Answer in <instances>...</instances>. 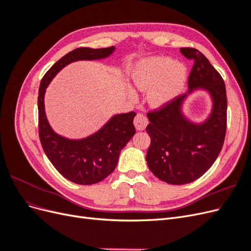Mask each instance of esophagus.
<instances>
[{
    "mask_svg": "<svg viewBox=\"0 0 251 251\" xmlns=\"http://www.w3.org/2000/svg\"><path fill=\"white\" fill-rule=\"evenodd\" d=\"M134 126L138 131L144 130L146 126H148L147 116H144L143 114H140V113L137 114V115H136V117H135V119H134Z\"/></svg>",
    "mask_w": 251,
    "mask_h": 251,
    "instance_id": "34e87169",
    "label": "esophagus"
}]
</instances>
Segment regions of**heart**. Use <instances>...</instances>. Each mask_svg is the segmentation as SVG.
<instances>
[{"instance_id": "1", "label": "heart", "mask_w": 251, "mask_h": 251, "mask_svg": "<svg viewBox=\"0 0 251 251\" xmlns=\"http://www.w3.org/2000/svg\"><path fill=\"white\" fill-rule=\"evenodd\" d=\"M135 88L148 92V101L154 108H160L174 100L183 90L187 69L169 56H156L140 63L133 73ZM130 96L136 93L130 90Z\"/></svg>"}]
</instances>
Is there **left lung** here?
Wrapping results in <instances>:
<instances>
[{
    "label": "left lung",
    "mask_w": 251,
    "mask_h": 251,
    "mask_svg": "<svg viewBox=\"0 0 251 251\" xmlns=\"http://www.w3.org/2000/svg\"><path fill=\"white\" fill-rule=\"evenodd\" d=\"M194 60L188 76V91L165 107L148 113L147 132L151 146L147 153L149 169L170 184H186L200 178L214 164L222 150L227 118L225 83L209 60L195 48H181ZM204 89L212 98L209 117L200 124L186 119L181 104L188 95Z\"/></svg>",
    "instance_id": "obj_1"
}]
</instances>
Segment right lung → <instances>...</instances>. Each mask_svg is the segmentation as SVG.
Returning a JSON list of instances; mask_svg holds the SVG:
<instances>
[{"mask_svg": "<svg viewBox=\"0 0 251 251\" xmlns=\"http://www.w3.org/2000/svg\"><path fill=\"white\" fill-rule=\"evenodd\" d=\"M115 47L77 48L67 53L44 75L39 89V134L45 154L57 172L71 182L95 184L115 170L121 150L135 134V112L116 114L94 134L82 139H69L52 130L45 112L44 98L50 81L64 67L77 60L110 56Z\"/></svg>", "mask_w": 251, "mask_h": 251, "instance_id": "add662e5", "label": "right lung"}]
</instances>
